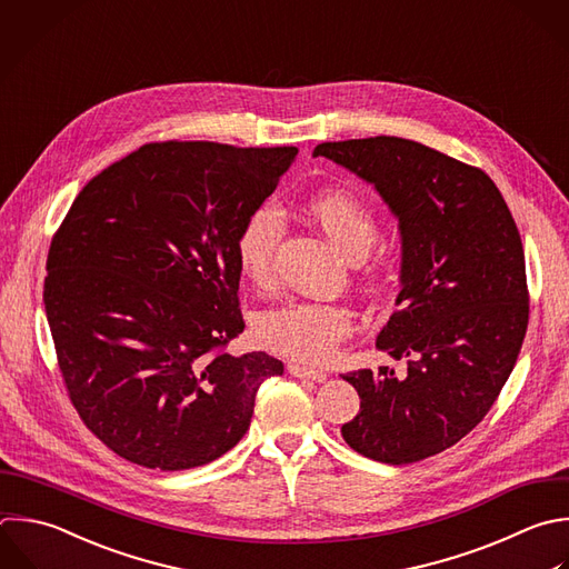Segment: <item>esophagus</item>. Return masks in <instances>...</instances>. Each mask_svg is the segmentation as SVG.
<instances>
[{"instance_id":"esophagus-1","label":"esophagus","mask_w":569,"mask_h":569,"mask_svg":"<svg viewBox=\"0 0 569 569\" xmlns=\"http://www.w3.org/2000/svg\"><path fill=\"white\" fill-rule=\"evenodd\" d=\"M289 373L296 376V378H305V380H313V382H325L327 380V373L322 371H313V369H307V367H300V365H287Z\"/></svg>"}]
</instances>
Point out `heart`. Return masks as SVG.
<instances>
[{"instance_id":"obj_1","label":"heart","mask_w":569,"mask_h":569,"mask_svg":"<svg viewBox=\"0 0 569 569\" xmlns=\"http://www.w3.org/2000/svg\"><path fill=\"white\" fill-rule=\"evenodd\" d=\"M302 211L351 262L362 260L378 238L373 213L347 191L327 189L313 193L302 204ZM282 233L284 222L273 204H258L244 218L236 240V260L240 273L256 287L273 282V258ZM253 329L260 345L269 351L318 367L338 353L340 342L353 329V320L342 305L293 300L262 311Z\"/></svg>"}]
</instances>
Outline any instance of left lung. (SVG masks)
Returning <instances> with one entry per match:
<instances>
[{
	"label": "left lung",
	"mask_w": 569,
	"mask_h": 569,
	"mask_svg": "<svg viewBox=\"0 0 569 569\" xmlns=\"http://www.w3.org/2000/svg\"><path fill=\"white\" fill-rule=\"evenodd\" d=\"M327 158L376 189L398 220V311L376 338L393 369L347 373L360 411L342 425L358 453L416 462L467 436L507 382L529 316L516 222L487 173L420 142L378 136L322 142Z\"/></svg>",
	"instance_id": "left-lung-1"
}]
</instances>
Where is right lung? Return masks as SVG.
Segmentation results:
<instances>
[{
  "instance_id": "add662e5",
  "label": "right lung",
  "mask_w": 569,
  "mask_h": 569,
  "mask_svg": "<svg viewBox=\"0 0 569 569\" xmlns=\"http://www.w3.org/2000/svg\"><path fill=\"white\" fill-rule=\"evenodd\" d=\"M296 147L156 142L96 176L47 260L60 371L87 427L162 471L207 465L247 433L284 365L220 351L244 329L236 240Z\"/></svg>"
}]
</instances>
